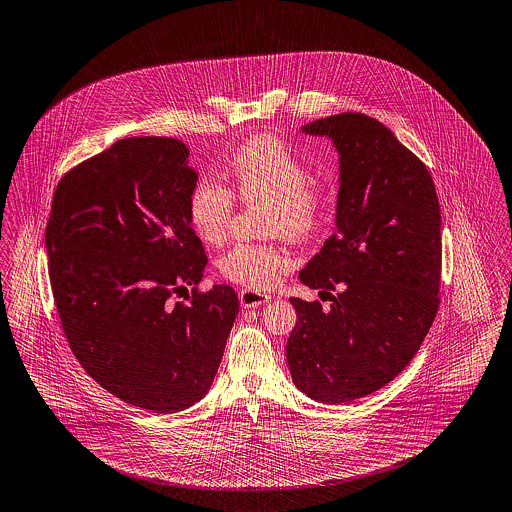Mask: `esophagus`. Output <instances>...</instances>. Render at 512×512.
<instances>
[{
    "instance_id": "esophagus-1",
    "label": "esophagus",
    "mask_w": 512,
    "mask_h": 512,
    "mask_svg": "<svg viewBox=\"0 0 512 512\" xmlns=\"http://www.w3.org/2000/svg\"><path fill=\"white\" fill-rule=\"evenodd\" d=\"M238 299H240V305L244 309H256L260 305H266L270 301V295H266L262 291H256V289H240Z\"/></svg>"
}]
</instances>
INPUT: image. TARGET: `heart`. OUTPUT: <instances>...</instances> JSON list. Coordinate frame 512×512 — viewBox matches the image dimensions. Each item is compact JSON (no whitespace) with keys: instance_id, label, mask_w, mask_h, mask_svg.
Returning <instances> with one entry per match:
<instances>
[{"instance_id":"b5f03b06","label":"heart","mask_w":512,"mask_h":512,"mask_svg":"<svg viewBox=\"0 0 512 512\" xmlns=\"http://www.w3.org/2000/svg\"><path fill=\"white\" fill-rule=\"evenodd\" d=\"M234 193L244 203H266L268 234L305 238L321 229L332 211V189L311 180V166L287 142L260 135L242 142L229 164ZM234 195L215 178H201L189 193L187 217L205 244H221L233 219ZM291 266L285 248L240 242L221 256L219 274L248 289H270Z\"/></svg>"}]
</instances>
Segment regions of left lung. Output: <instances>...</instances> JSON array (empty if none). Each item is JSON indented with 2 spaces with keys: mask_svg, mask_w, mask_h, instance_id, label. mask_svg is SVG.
I'll return each mask as SVG.
<instances>
[{
  "mask_svg": "<svg viewBox=\"0 0 512 512\" xmlns=\"http://www.w3.org/2000/svg\"><path fill=\"white\" fill-rule=\"evenodd\" d=\"M301 131L340 154L336 231L299 272L332 305L291 297L285 352L297 389L338 405L381 389L419 352L440 305L442 219L426 166L383 123L340 113Z\"/></svg>",
  "mask_w": 512,
  "mask_h": 512,
  "instance_id": "left-lung-1",
  "label": "left lung"
}]
</instances>
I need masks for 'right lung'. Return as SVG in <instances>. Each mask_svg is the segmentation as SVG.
<instances>
[{"mask_svg":"<svg viewBox=\"0 0 512 512\" xmlns=\"http://www.w3.org/2000/svg\"><path fill=\"white\" fill-rule=\"evenodd\" d=\"M187 156L178 139L117 140L58 182L45 238L74 356L111 395L160 415L203 399L238 315L231 285L195 289L207 256L187 217Z\"/></svg>","mask_w":512,"mask_h":512,"instance_id":"1","label":"right lung"}]
</instances>
